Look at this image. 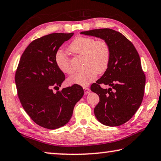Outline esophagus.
<instances>
[{"mask_svg": "<svg viewBox=\"0 0 161 161\" xmlns=\"http://www.w3.org/2000/svg\"><path fill=\"white\" fill-rule=\"evenodd\" d=\"M83 88H84V94H89V87L84 86Z\"/></svg>", "mask_w": 161, "mask_h": 161, "instance_id": "esophagus-1", "label": "esophagus"}]
</instances>
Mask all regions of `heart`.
I'll return each instance as SVG.
<instances>
[{"mask_svg": "<svg viewBox=\"0 0 161 161\" xmlns=\"http://www.w3.org/2000/svg\"><path fill=\"white\" fill-rule=\"evenodd\" d=\"M69 50L73 54L84 56L85 69L75 73L68 79L70 84L87 86L96 79L98 73L105 72L109 64L111 48L105 40H96L91 37H78L71 43ZM54 60L59 69L64 74L73 72L69 59L61 50L56 53Z\"/></svg>", "mask_w": 161, "mask_h": 161, "instance_id": "1", "label": "heart"}]
</instances>
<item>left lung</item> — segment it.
Returning <instances> with one entry per match:
<instances>
[{"mask_svg": "<svg viewBox=\"0 0 161 161\" xmlns=\"http://www.w3.org/2000/svg\"><path fill=\"white\" fill-rule=\"evenodd\" d=\"M81 34L105 40L111 48L108 67L102 77L91 86L99 97L94 115L105 126H118L132 118L142 102L146 76L139 54L132 42L120 32L109 28L95 29ZM101 83L110 88L103 89Z\"/></svg>", "mask_w": 161, "mask_h": 161, "instance_id": "1", "label": "left lung"}]
</instances>
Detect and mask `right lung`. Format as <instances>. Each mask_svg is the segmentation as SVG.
I'll list each match as a JSON object with an SVG mask.
<instances>
[{
	"label": "right lung",
	"instance_id": "obj_1",
	"mask_svg": "<svg viewBox=\"0 0 161 161\" xmlns=\"http://www.w3.org/2000/svg\"><path fill=\"white\" fill-rule=\"evenodd\" d=\"M72 33H52L35 40L22 54L15 72L18 98L35 123L48 129L67 124L76 103L84 95L78 84L53 92L65 80L54 56Z\"/></svg>",
	"mask_w": 161,
	"mask_h": 161
}]
</instances>
